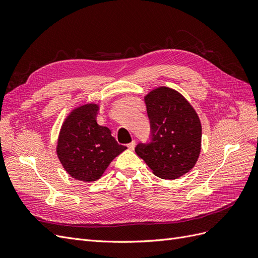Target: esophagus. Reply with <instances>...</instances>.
Segmentation results:
<instances>
[{"mask_svg": "<svg viewBox=\"0 0 258 258\" xmlns=\"http://www.w3.org/2000/svg\"><path fill=\"white\" fill-rule=\"evenodd\" d=\"M135 147H136V142L135 141H132L131 143H129L128 144V148H129V150H135Z\"/></svg>", "mask_w": 258, "mask_h": 258, "instance_id": "34e87169", "label": "esophagus"}]
</instances>
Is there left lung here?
<instances>
[{
    "instance_id": "1",
    "label": "left lung",
    "mask_w": 258,
    "mask_h": 258,
    "mask_svg": "<svg viewBox=\"0 0 258 258\" xmlns=\"http://www.w3.org/2000/svg\"><path fill=\"white\" fill-rule=\"evenodd\" d=\"M151 123V142L139 143L136 153L153 173L175 179L194 168L201 150V123L181 93L168 87L144 97Z\"/></svg>"
}]
</instances>
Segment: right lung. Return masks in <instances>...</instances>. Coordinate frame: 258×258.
<instances>
[{"mask_svg": "<svg viewBox=\"0 0 258 258\" xmlns=\"http://www.w3.org/2000/svg\"><path fill=\"white\" fill-rule=\"evenodd\" d=\"M98 104L74 108L62 124L57 155L67 172L83 182L97 181L111 161L126 150L107 127L97 123Z\"/></svg>", "mask_w": 258, "mask_h": 258, "instance_id": "add662e5", "label": "right lung"}]
</instances>
